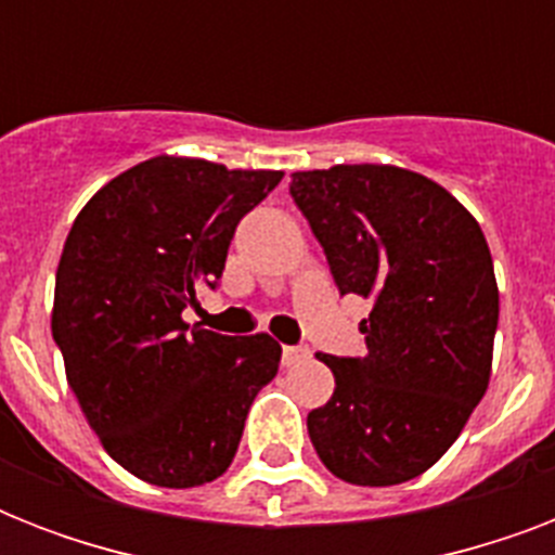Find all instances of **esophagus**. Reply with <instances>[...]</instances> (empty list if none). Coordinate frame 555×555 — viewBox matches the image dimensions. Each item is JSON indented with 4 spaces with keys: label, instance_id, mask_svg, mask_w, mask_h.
<instances>
[{
    "label": "esophagus",
    "instance_id": "1",
    "mask_svg": "<svg viewBox=\"0 0 555 555\" xmlns=\"http://www.w3.org/2000/svg\"><path fill=\"white\" fill-rule=\"evenodd\" d=\"M308 357H311V351H308L305 346H285V348H282V365H285V369H294V365L305 363Z\"/></svg>",
    "mask_w": 555,
    "mask_h": 555
}]
</instances>
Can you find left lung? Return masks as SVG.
<instances>
[{
  "instance_id": "8db88e82",
  "label": "left lung",
  "mask_w": 555,
  "mask_h": 555,
  "mask_svg": "<svg viewBox=\"0 0 555 555\" xmlns=\"http://www.w3.org/2000/svg\"><path fill=\"white\" fill-rule=\"evenodd\" d=\"M339 294L371 299L363 357L317 354L337 388L308 414L331 473L391 487L426 473L490 386L499 285L481 227L429 178L354 164L291 176Z\"/></svg>"
}]
</instances>
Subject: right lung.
Wrapping results in <instances>:
<instances>
[{
  "instance_id": "1",
  "label": "right lung",
  "mask_w": 555,
  "mask_h": 555,
  "mask_svg": "<svg viewBox=\"0 0 555 555\" xmlns=\"http://www.w3.org/2000/svg\"><path fill=\"white\" fill-rule=\"evenodd\" d=\"M279 181L268 169L160 155L108 181L74 218L51 334L91 429L141 481H216L276 377V339L190 328L181 313L198 305L201 285L216 291L235 227Z\"/></svg>"
}]
</instances>
